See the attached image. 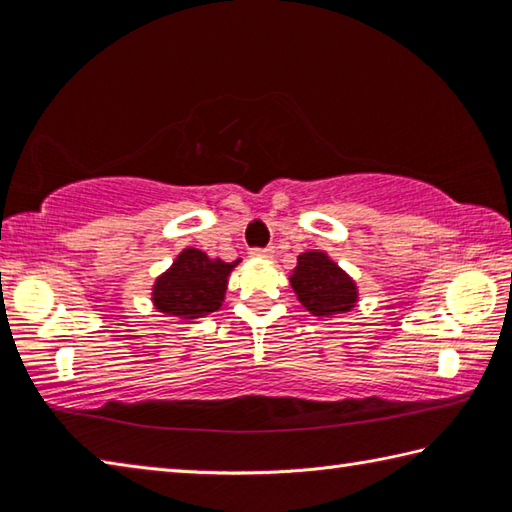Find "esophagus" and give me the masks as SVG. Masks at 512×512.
I'll use <instances>...</instances> for the list:
<instances>
[{
    "instance_id": "esophagus-1",
    "label": "esophagus",
    "mask_w": 512,
    "mask_h": 512,
    "mask_svg": "<svg viewBox=\"0 0 512 512\" xmlns=\"http://www.w3.org/2000/svg\"><path fill=\"white\" fill-rule=\"evenodd\" d=\"M275 250L268 246V248H250V257H273Z\"/></svg>"
}]
</instances>
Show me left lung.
Instances as JSON below:
<instances>
[{
  "mask_svg": "<svg viewBox=\"0 0 512 512\" xmlns=\"http://www.w3.org/2000/svg\"><path fill=\"white\" fill-rule=\"evenodd\" d=\"M291 287L314 316L345 314L357 302L354 282L325 253H302Z\"/></svg>",
  "mask_w": 512,
  "mask_h": 512,
  "instance_id": "8db88e82",
  "label": "left lung"
}]
</instances>
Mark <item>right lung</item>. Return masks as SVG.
<instances>
[{"label": "right lung", "instance_id": "obj_1", "mask_svg": "<svg viewBox=\"0 0 512 512\" xmlns=\"http://www.w3.org/2000/svg\"><path fill=\"white\" fill-rule=\"evenodd\" d=\"M237 262L228 264L210 259L203 250L185 248L169 271L155 280V309L187 320L212 314L221 307L228 275Z\"/></svg>", "mask_w": 512, "mask_h": 512}]
</instances>
